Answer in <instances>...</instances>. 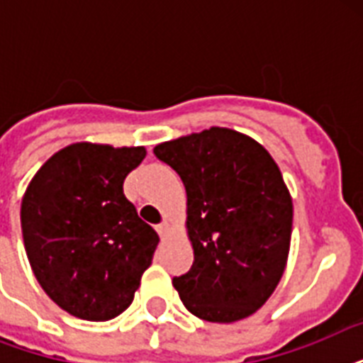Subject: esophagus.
Here are the masks:
<instances>
[{"label":"esophagus","instance_id":"obj_1","mask_svg":"<svg viewBox=\"0 0 363 363\" xmlns=\"http://www.w3.org/2000/svg\"><path fill=\"white\" fill-rule=\"evenodd\" d=\"M156 232H158L160 238H165V233L169 232V224H167V222H162V224L156 226Z\"/></svg>","mask_w":363,"mask_h":363}]
</instances>
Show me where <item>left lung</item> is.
<instances>
[{"mask_svg":"<svg viewBox=\"0 0 363 363\" xmlns=\"http://www.w3.org/2000/svg\"><path fill=\"white\" fill-rule=\"evenodd\" d=\"M188 198L194 264L173 277L192 315L235 322L267 301L286 267L292 198L275 160L250 137L211 128L154 147Z\"/></svg>","mask_w":363,"mask_h":363,"instance_id":"8db88e82","label":"left lung"}]
</instances>
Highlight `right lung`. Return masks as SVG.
Listing matches in <instances>:
<instances>
[{
  "label": "right lung",
  "instance_id": "add662e5",
  "mask_svg": "<svg viewBox=\"0 0 363 363\" xmlns=\"http://www.w3.org/2000/svg\"><path fill=\"white\" fill-rule=\"evenodd\" d=\"M143 147L75 143L31 179L20 209L33 275L48 298L84 320H111L133 301L158 233L122 190Z\"/></svg>",
  "mask_w": 363,
  "mask_h": 363
}]
</instances>
